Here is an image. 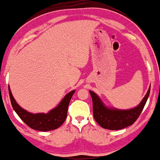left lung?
Segmentation results:
<instances>
[{
	"label": "left lung",
	"mask_w": 160,
	"mask_h": 160,
	"mask_svg": "<svg viewBox=\"0 0 160 160\" xmlns=\"http://www.w3.org/2000/svg\"><path fill=\"white\" fill-rule=\"evenodd\" d=\"M151 91V86L141 101L135 108L130 109H118L106 106L97 93L89 91L93 101V114L95 121L102 128L118 130L133 124L142 113Z\"/></svg>",
	"instance_id": "obj_1"
}]
</instances>
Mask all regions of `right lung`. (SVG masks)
Returning a JSON list of instances; mask_svg holds the SVG:
<instances>
[{
    "mask_svg": "<svg viewBox=\"0 0 160 160\" xmlns=\"http://www.w3.org/2000/svg\"><path fill=\"white\" fill-rule=\"evenodd\" d=\"M8 90L11 104L18 117L31 129L42 131V132L54 130L63 124L67 116L69 103L70 102L73 93L76 91L74 90L69 92L60 102L58 106L50 110L48 113L33 114L24 110L18 106L14 97H12L9 86H8Z\"/></svg>",
    "mask_w": 160,
    "mask_h": 160,
    "instance_id": "1",
    "label": "right lung"
}]
</instances>
